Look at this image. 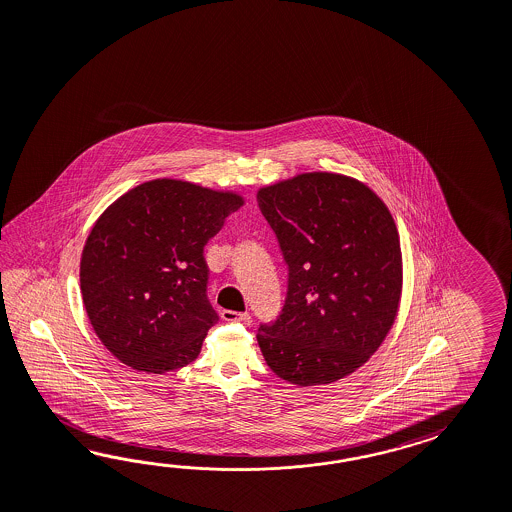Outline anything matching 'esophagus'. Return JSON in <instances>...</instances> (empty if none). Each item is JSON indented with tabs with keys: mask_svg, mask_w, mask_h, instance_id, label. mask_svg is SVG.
<instances>
[{
	"mask_svg": "<svg viewBox=\"0 0 512 512\" xmlns=\"http://www.w3.org/2000/svg\"><path fill=\"white\" fill-rule=\"evenodd\" d=\"M222 318L225 322H240V324H250L251 322L248 312L222 311Z\"/></svg>",
	"mask_w": 512,
	"mask_h": 512,
	"instance_id": "1",
	"label": "esophagus"
}]
</instances>
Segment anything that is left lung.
I'll list each match as a JSON object with an SVG mask.
<instances>
[{"instance_id":"8db88e82","label":"left lung","mask_w":512,"mask_h":512,"mask_svg":"<svg viewBox=\"0 0 512 512\" xmlns=\"http://www.w3.org/2000/svg\"><path fill=\"white\" fill-rule=\"evenodd\" d=\"M288 266L287 300L257 342L277 377L298 387L353 374L392 329L401 298L394 218L372 188L311 172L257 192Z\"/></svg>"}]
</instances>
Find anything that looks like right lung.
<instances>
[{
    "mask_svg": "<svg viewBox=\"0 0 512 512\" xmlns=\"http://www.w3.org/2000/svg\"><path fill=\"white\" fill-rule=\"evenodd\" d=\"M244 205L179 179H153L107 207L88 235L79 281L101 344L137 372L164 374L201 351L218 314L203 248Z\"/></svg>",
    "mask_w": 512,
    "mask_h": 512,
    "instance_id": "add662e5",
    "label": "right lung"
}]
</instances>
